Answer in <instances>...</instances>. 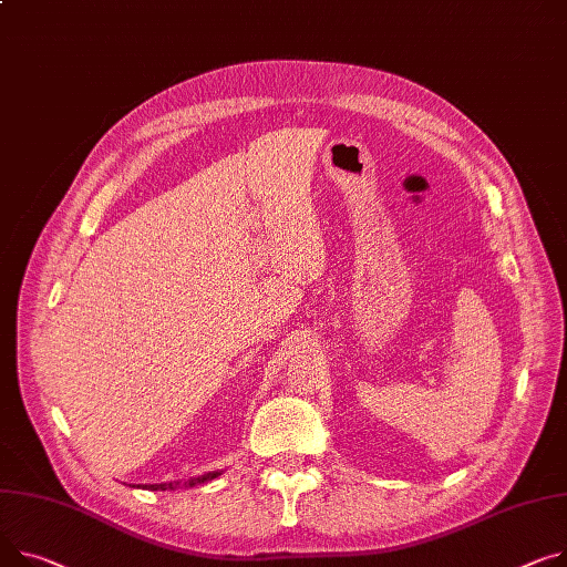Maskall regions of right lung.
I'll use <instances>...</instances> for the list:
<instances>
[{"mask_svg": "<svg viewBox=\"0 0 567 567\" xmlns=\"http://www.w3.org/2000/svg\"><path fill=\"white\" fill-rule=\"evenodd\" d=\"M216 476H220V472H209V474H205V476H198V478L186 481L184 485L194 487V485H198V483H207V481H212V478H216ZM175 485H177V483H159V485H147V489H175Z\"/></svg>", "mask_w": 567, "mask_h": 567, "instance_id": "obj_1", "label": "right lung"}]
</instances>
